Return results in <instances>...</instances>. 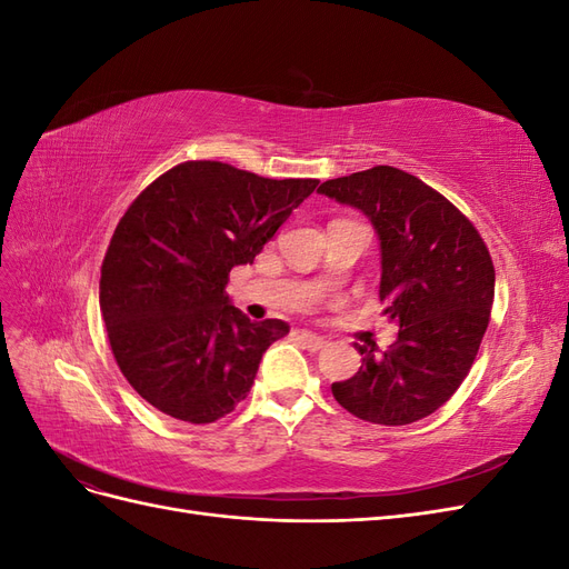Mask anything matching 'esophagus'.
I'll return each mask as SVG.
<instances>
[{"mask_svg":"<svg viewBox=\"0 0 569 569\" xmlns=\"http://www.w3.org/2000/svg\"><path fill=\"white\" fill-rule=\"evenodd\" d=\"M299 341L303 343V349H308V351H320L322 347H325V337H320V335H313V332H308V330H301L299 332Z\"/></svg>","mask_w":569,"mask_h":569,"instance_id":"obj_1","label":"esophagus"}]
</instances>
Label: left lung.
<instances>
[{"label":"left lung","instance_id":"obj_1","mask_svg":"<svg viewBox=\"0 0 569 569\" xmlns=\"http://www.w3.org/2000/svg\"><path fill=\"white\" fill-rule=\"evenodd\" d=\"M318 192L370 220L382 313L399 327L387 351L358 347L363 366L332 385L335 399L375 425L432 416L468 377L487 332L496 282L487 244L449 199L393 166L327 180Z\"/></svg>","mask_w":569,"mask_h":569}]
</instances>
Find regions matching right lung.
I'll return each mask as SVG.
<instances>
[{"instance_id":"add662e5","label":"right lung","mask_w":569,"mask_h":569,"mask_svg":"<svg viewBox=\"0 0 569 569\" xmlns=\"http://www.w3.org/2000/svg\"><path fill=\"white\" fill-rule=\"evenodd\" d=\"M318 180H270L220 161H187L153 180L120 218L99 308L130 387L166 416L206 425L247 399L284 320L251 322L226 295Z\"/></svg>"}]
</instances>
